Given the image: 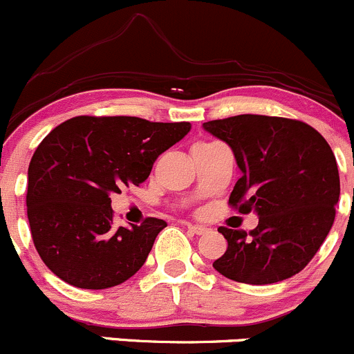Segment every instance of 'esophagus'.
I'll return each instance as SVG.
<instances>
[{"label":"esophagus","instance_id":"1","mask_svg":"<svg viewBox=\"0 0 354 354\" xmlns=\"http://www.w3.org/2000/svg\"><path fill=\"white\" fill-rule=\"evenodd\" d=\"M187 229L191 230L192 234H196V236H201V234H205L206 230H208V229H206V227H203V225H192V223H189Z\"/></svg>","mask_w":354,"mask_h":354}]
</instances>
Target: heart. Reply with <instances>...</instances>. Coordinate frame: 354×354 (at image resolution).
I'll return each instance as SVG.
<instances>
[{
  "label": "heart",
  "mask_w": 354,
  "mask_h": 354,
  "mask_svg": "<svg viewBox=\"0 0 354 354\" xmlns=\"http://www.w3.org/2000/svg\"><path fill=\"white\" fill-rule=\"evenodd\" d=\"M203 145H206V142H203Z\"/></svg>",
  "instance_id": "heart-1"
}]
</instances>
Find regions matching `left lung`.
Masks as SVG:
<instances>
[{"instance_id":"obj_1","label":"left lung","mask_w":354,"mask_h":354,"mask_svg":"<svg viewBox=\"0 0 354 354\" xmlns=\"http://www.w3.org/2000/svg\"><path fill=\"white\" fill-rule=\"evenodd\" d=\"M203 127L230 146L243 172L229 205L258 215L250 232L220 227L229 246L213 268L254 286L296 275L320 250L335 218L341 184L328 142L304 122L267 115H237Z\"/></svg>"}]
</instances>
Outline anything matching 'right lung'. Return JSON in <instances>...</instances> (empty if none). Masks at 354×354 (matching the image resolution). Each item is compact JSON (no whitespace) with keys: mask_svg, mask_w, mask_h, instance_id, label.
<instances>
[{"mask_svg":"<svg viewBox=\"0 0 354 354\" xmlns=\"http://www.w3.org/2000/svg\"><path fill=\"white\" fill-rule=\"evenodd\" d=\"M189 122L73 117L41 141L29 165L27 218L41 260L80 289H108L145 265L165 220L113 227L111 194L139 185Z\"/></svg>","mask_w":354,"mask_h":354,"instance_id":"right-lung-1","label":"right lung"}]
</instances>
